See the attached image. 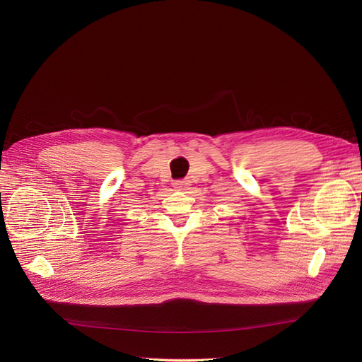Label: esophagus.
<instances>
[{"mask_svg":"<svg viewBox=\"0 0 362 362\" xmlns=\"http://www.w3.org/2000/svg\"><path fill=\"white\" fill-rule=\"evenodd\" d=\"M187 185H189L187 181H175L173 182V187L177 190H185V189H187Z\"/></svg>","mask_w":362,"mask_h":362,"instance_id":"obj_1","label":"esophagus"}]
</instances>
